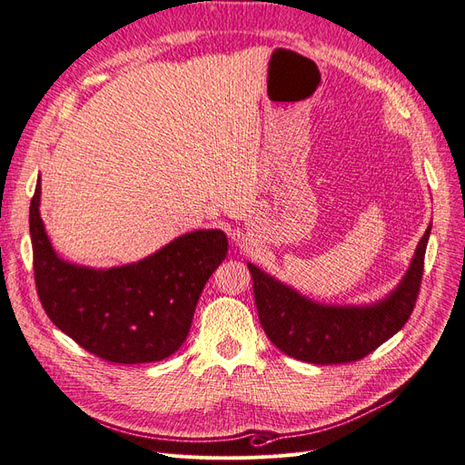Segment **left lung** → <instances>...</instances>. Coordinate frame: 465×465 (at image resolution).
I'll list each match as a JSON object with an SVG mask.
<instances>
[{
    "mask_svg": "<svg viewBox=\"0 0 465 465\" xmlns=\"http://www.w3.org/2000/svg\"><path fill=\"white\" fill-rule=\"evenodd\" d=\"M432 221L410 267L386 297L364 304H326L265 273L248 262L262 328L285 355L314 364H340L367 357L410 320L423 277Z\"/></svg>",
    "mask_w": 465,
    "mask_h": 465,
    "instance_id": "8db88e82",
    "label": "left lung"
}]
</instances>
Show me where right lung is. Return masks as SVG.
Returning a JSON list of instances; mask_svg holds the SVG:
<instances>
[{
	"instance_id": "obj_1",
	"label": "right lung",
	"mask_w": 465,
	"mask_h": 465,
	"mask_svg": "<svg viewBox=\"0 0 465 465\" xmlns=\"http://www.w3.org/2000/svg\"><path fill=\"white\" fill-rule=\"evenodd\" d=\"M40 193L38 178L29 221L36 291L48 318L110 362H153L176 353L207 279L227 256V234L192 231L139 262L79 265L54 250L40 217Z\"/></svg>"
}]
</instances>
